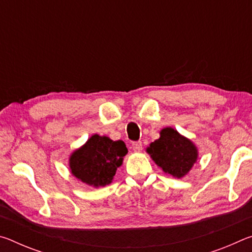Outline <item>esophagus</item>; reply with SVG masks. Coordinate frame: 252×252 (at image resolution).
Listing matches in <instances>:
<instances>
[{
	"label": "esophagus",
	"mask_w": 252,
	"mask_h": 252,
	"mask_svg": "<svg viewBox=\"0 0 252 252\" xmlns=\"http://www.w3.org/2000/svg\"><path fill=\"white\" fill-rule=\"evenodd\" d=\"M132 149L134 152H141L142 150V142H133L132 143Z\"/></svg>",
	"instance_id": "1"
}]
</instances>
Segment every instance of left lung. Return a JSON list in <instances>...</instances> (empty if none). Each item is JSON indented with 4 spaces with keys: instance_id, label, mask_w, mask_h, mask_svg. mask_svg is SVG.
I'll return each mask as SVG.
<instances>
[{
    "instance_id": "1",
    "label": "left lung",
    "mask_w": 252,
    "mask_h": 252,
    "mask_svg": "<svg viewBox=\"0 0 252 252\" xmlns=\"http://www.w3.org/2000/svg\"><path fill=\"white\" fill-rule=\"evenodd\" d=\"M147 152L163 172L178 179L187 176L198 160L195 144L170 126L160 131V138L150 143Z\"/></svg>"
}]
</instances>
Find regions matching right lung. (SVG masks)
Here are the masks:
<instances>
[{
    "label": "right lung",
    "mask_w": 252,
    "mask_h": 252,
    "mask_svg": "<svg viewBox=\"0 0 252 252\" xmlns=\"http://www.w3.org/2000/svg\"><path fill=\"white\" fill-rule=\"evenodd\" d=\"M126 153L127 149L121 140L113 141L109 136L93 134L82 147L71 153L70 171L72 176L90 187L108 186Z\"/></svg>",
    "instance_id": "add662e5"
}]
</instances>
